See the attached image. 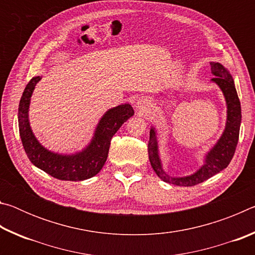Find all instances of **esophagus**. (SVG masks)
Listing matches in <instances>:
<instances>
[{
    "label": "esophagus",
    "instance_id": "obj_1",
    "mask_svg": "<svg viewBox=\"0 0 255 255\" xmlns=\"http://www.w3.org/2000/svg\"><path fill=\"white\" fill-rule=\"evenodd\" d=\"M149 106H150L149 100H148V99H146V98H139L136 101V105H135L137 111L140 112V114H145V112H148Z\"/></svg>",
    "mask_w": 255,
    "mask_h": 255
}]
</instances>
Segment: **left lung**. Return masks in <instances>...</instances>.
<instances>
[{"label": "left lung", "instance_id": "left-lung-1", "mask_svg": "<svg viewBox=\"0 0 255 255\" xmlns=\"http://www.w3.org/2000/svg\"><path fill=\"white\" fill-rule=\"evenodd\" d=\"M211 74L214 75L211 82L218 85L222 90L226 101L227 117L225 129L213 147L206 153L204 157V164L198 169L195 173L185 176H171L166 174L163 169V164L158 152L157 132L155 127H150L149 141H148V157L150 165H152L155 173L164 182L172 183L175 185H183V187H191L198 183L204 182L211 176L219 173L226 169L228 164L234 156L237 141H239L240 127H241V103L237 96L234 80L230 71L221 63L210 62Z\"/></svg>", "mask_w": 255, "mask_h": 255}]
</instances>
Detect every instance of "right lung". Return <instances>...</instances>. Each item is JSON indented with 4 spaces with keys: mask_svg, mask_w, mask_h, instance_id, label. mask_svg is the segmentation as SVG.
Here are the masks:
<instances>
[{
    "mask_svg": "<svg viewBox=\"0 0 255 255\" xmlns=\"http://www.w3.org/2000/svg\"><path fill=\"white\" fill-rule=\"evenodd\" d=\"M40 80L41 76H34L29 81L19 103V132L30 162L58 180L83 181L97 175L107 161L111 138L133 116L132 107L125 103L107 110L99 120L92 139L82 150L72 154L56 153L42 146L30 127V100Z\"/></svg>",
    "mask_w": 255,
    "mask_h": 255,
    "instance_id": "add662e5",
    "label": "right lung"
}]
</instances>
